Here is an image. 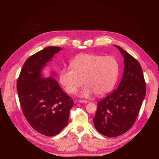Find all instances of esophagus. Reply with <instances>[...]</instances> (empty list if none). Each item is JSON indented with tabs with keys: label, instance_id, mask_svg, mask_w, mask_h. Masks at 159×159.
<instances>
[{
	"label": "esophagus",
	"instance_id": "34e87169",
	"mask_svg": "<svg viewBox=\"0 0 159 159\" xmlns=\"http://www.w3.org/2000/svg\"><path fill=\"white\" fill-rule=\"evenodd\" d=\"M78 102L79 103H88V101H86V100H78Z\"/></svg>",
	"mask_w": 159,
	"mask_h": 159
}]
</instances>
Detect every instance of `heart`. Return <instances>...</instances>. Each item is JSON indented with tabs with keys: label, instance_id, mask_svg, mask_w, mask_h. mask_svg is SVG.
<instances>
[{
	"label": "heart",
	"instance_id": "obj_1",
	"mask_svg": "<svg viewBox=\"0 0 159 159\" xmlns=\"http://www.w3.org/2000/svg\"><path fill=\"white\" fill-rule=\"evenodd\" d=\"M70 68L62 69L60 81L67 92L75 93L83 84L86 85L80 95L89 98L95 93L103 96L109 93L116 83L119 64L112 56L84 54L70 61Z\"/></svg>",
	"mask_w": 159,
	"mask_h": 159
}]
</instances>
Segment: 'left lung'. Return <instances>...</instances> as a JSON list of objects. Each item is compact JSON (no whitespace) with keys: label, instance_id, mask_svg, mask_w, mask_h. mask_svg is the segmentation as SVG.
Masks as SVG:
<instances>
[{"label":"left lung","instance_id":"left-lung-1","mask_svg":"<svg viewBox=\"0 0 159 159\" xmlns=\"http://www.w3.org/2000/svg\"><path fill=\"white\" fill-rule=\"evenodd\" d=\"M124 57V72L118 88L98 102L93 119L97 131L109 137L126 133L135 121L145 97V81L139 61L119 46Z\"/></svg>","mask_w":159,"mask_h":159}]
</instances>
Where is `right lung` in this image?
Instances as JSON below:
<instances>
[{"instance_id":"right-lung-1","label":"right lung","mask_w":159,"mask_h":159,"mask_svg":"<svg viewBox=\"0 0 159 159\" xmlns=\"http://www.w3.org/2000/svg\"><path fill=\"white\" fill-rule=\"evenodd\" d=\"M56 46L45 48L26 60L16 88L20 106L30 126L44 135L52 137L68 125L74 101L52 78H42V70L55 54ZM54 73L52 72V75Z\"/></svg>"}]
</instances>
